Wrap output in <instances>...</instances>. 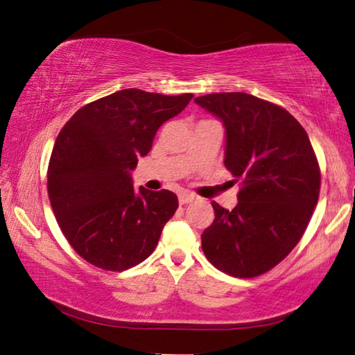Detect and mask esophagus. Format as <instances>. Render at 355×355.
Segmentation results:
<instances>
[{
  "instance_id": "obj_1",
  "label": "esophagus",
  "mask_w": 355,
  "mask_h": 355,
  "mask_svg": "<svg viewBox=\"0 0 355 355\" xmlns=\"http://www.w3.org/2000/svg\"><path fill=\"white\" fill-rule=\"evenodd\" d=\"M195 195H191V193H187V191H182L181 195H179V204H189V202H191L195 200Z\"/></svg>"
}]
</instances>
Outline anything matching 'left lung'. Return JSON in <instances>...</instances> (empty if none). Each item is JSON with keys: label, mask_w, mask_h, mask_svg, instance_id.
<instances>
[{"label": "left lung", "mask_w": 355, "mask_h": 355, "mask_svg": "<svg viewBox=\"0 0 355 355\" xmlns=\"http://www.w3.org/2000/svg\"><path fill=\"white\" fill-rule=\"evenodd\" d=\"M225 126V166L241 181L232 210L215 201L201 235L209 262L235 277H256L284 260L306 232L320 196L321 173L296 118L248 93L195 98Z\"/></svg>", "instance_id": "8db88e82"}]
</instances>
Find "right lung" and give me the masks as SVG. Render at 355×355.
<instances>
[{
    "label": "right lung",
    "mask_w": 355,
    "mask_h": 355,
    "mask_svg": "<svg viewBox=\"0 0 355 355\" xmlns=\"http://www.w3.org/2000/svg\"><path fill=\"white\" fill-rule=\"evenodd\" d=\"M191 98L120 90L80 107L62 128L48 165V196L60 231L89 263L124 271L155 250L178 196L137 191L130 173L157 129Z\"/></svg>",
    "instance_id": "right-lung-1"
}]
</instances>
